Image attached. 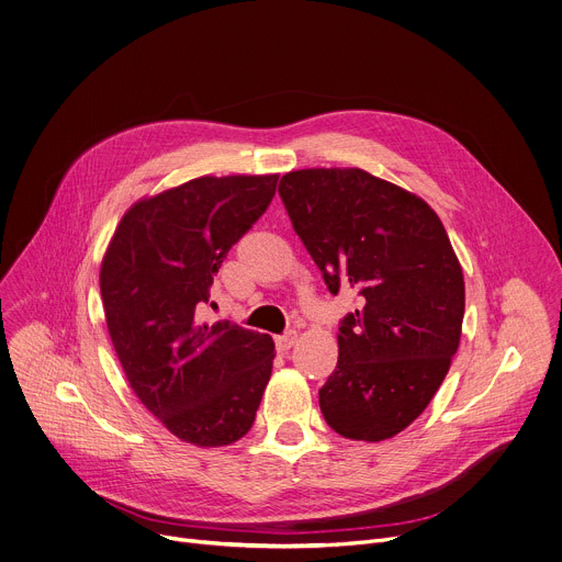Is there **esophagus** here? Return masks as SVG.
Returning <instances> with one entry per match:
<instances>
[{
	"instance_id": "obj_1",
	"label": "esophagus",
	"mask_w": 562,
	"mask_h": 562,
	"mask_svg": "<svg viewBox=\"0 0 562 562\" xmlns=\"http://www.w3.org/2000/svg\"><path fill=\"white\" fill-rule=\"evenodd\" d=\"M297 341V331L295 329H289V331H284V334H280L278 339H276V346H278V350L280 352H286V350H291L293 348V344Z\"/></svg>"
}]
</instances>
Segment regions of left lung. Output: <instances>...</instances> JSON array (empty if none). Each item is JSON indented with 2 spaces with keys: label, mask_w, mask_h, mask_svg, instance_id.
Returning a JSON list of instances; mask_svg holds the SVG:
<instances>
[{
  "label": "left lung",
  "mask_w": 562,
  "mask_h": 562,
  "mask_svg": "<svg viewBox=\"0 0 562 562\" xmlns=\"http://www.w3.org/2000/svg\"><path fill=\"white\" fill-rule=\"evenodd\" d=\"M280 196L327 289L361 293L318 391L323 418L344 438H393L427 408L461 341L465 282L442 221L357 167L289 171Z\"/></svg>",
  "instance_id": "1"
}]
</instances>
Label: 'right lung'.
I'll return each mask as SVG.
<instances>
[{
	"instance_id": "add662e5",
	"label": "right lung",
	"mask_w": 562,
	"mask_h": 562,
	"mask_svg": "<svg viewBox=\"0 0 562 562\" xmlns=\"http://www.w3.org/2000/svg\"><path fill=\"white\" fill-rule=\"evenodd\" d=\"M278 173L199 176L135 201L101 259L110 341L137 400L182 442L233 445L255 423L276 344L207 323L212 276L276 196Z\"/></svg>"
}]
</instances>
